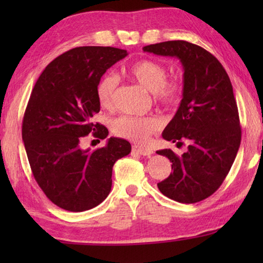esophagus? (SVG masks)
Instances as JSON below:
<instances>
[{
	"mask_svg": "<svg viewBox=\"0 0 263 263\" xmlns=\"http://www.w3.org/2000/svg\"><path fill=\"white\" fill-rule=\"evenodd\" d=\"M132 151L137 154L144 155V157H149L151 154H153V151L147 147H141L139 145H133L132 146Z\"/></svg>",
	"mask_w": 263,
	"mask_h": 263,
	"instance_id": "34e87169",
	"label": "esophagus"
}]
</instances>
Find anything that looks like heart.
Segmentation results:
<instances>
[{
  "instance_id": "heart-1",
  "label": "heart",
  "mask_w": 263,
  "mask_h": 263,
  "mask_svg": "<svg viewBox=\"0 0 263 263\" xmlns=\"http://www.w3.org/2000/svg\"><path fill=\"white\" fill-rule=\"evenodd\" d=\"M127 74L142 87L153 92L155 103L163 108L172 109L180 103L183 94V86L179 80H167L168 70L161 62L144 59L135 62L127 68ZM119 80L114 74H104L96 87V96L103 109L110 110L115 105V94ZM161 122L155 116L123 115L112 122L116 136L137 142H146L157 132Z\"/></svg>"
}]
</instances>
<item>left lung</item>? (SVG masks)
Listing matches in <instances>:
<instances>
[{
    "instance_id": "obj_1",
    "label": "left lung",
    "mask_w": 263,
    "mask_h": 263,
    "mask_svg": "<svg viewBox=\"0 0 263 263\" xmlns=\"http://www.w3.org/2000/svg\"><path fill=\"white\" fill-rule=\"evenodd\" d=\"M158 55L176 57L183 65V99L162 138L188 144L177 155H166L172 171L158 188L168 198L191 204L211 196L224 182L237 157L241 127L233 88L225 68L215 55L185 41H169L142 47Z\"/></svg>"
}]
</instances>
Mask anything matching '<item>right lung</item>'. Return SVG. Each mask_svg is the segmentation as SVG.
<instances>
[{"mask_svg": "<svg viewBox=\"0 0 263 263\" xmlns=\"http://www.w3.org/2000/svg\"><path fill=\"white\" fill-rule=\"evenodd\" d=\"M127 55L110 46L75 47L55 58L38 78L26 105L22 138L34 180L52 203L82 212L108 197L112 167L131 144L109 138L106 146L82 149V138L104 139L108 128L91 118L100 112L96 87L106 69Z\"/></svg>", "mask_w": 263, "mask_h": 263, "instance_id": "right-lung-1", "label": "right lung"}]
</instances>
